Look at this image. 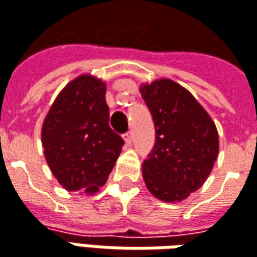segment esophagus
Masks as SVG:
<instances>
[{
    "instance_id": "esophagus-1",
    "label": "esophagus",
    "mask_w": 257,
    "mask_h": 257,
    "mask_svg": "<svg viewBox=\"0 0 257 257\" xmlns=\"http://www.w3.org/2000/svg\"><path fill=\"white\" fill-rule=\"evenodd\" d=\"M123 139H125V142L129 145V143L132 142V139H134V134H132V131H129V132H126V134L123 135Z\"/></svg>"
}]
</instances>
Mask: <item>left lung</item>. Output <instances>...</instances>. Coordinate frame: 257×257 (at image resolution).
<instances>
[{
	"label": "left lung",
	"mask_w": 257,
	"mask_h": 257,
	"mask_svg": "<svg viewBox=\"0 0 257 257\" xmlns=\"http://www.w3.org/2000/svg\"><path fill=\"white\" fill-rule=\"evenodd\" d=\"M141 93L156 128V143L142 166L143 179L161 200H184L204 184L214 166L216 125L191 93L170 79L143 85Z\"/></svg>",
	"instance_id": "1"
}]
</instances>
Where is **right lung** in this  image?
<instances>
[{
	"instance_id": "add662e5",
	"label": "right lung",
	"mask_w": 257,
	"mask_h": 257,
	"mask_svg": "<svg viewBox=\"0 0 257 257\" xmlns=\"http://www.w3.org/2000/svg\"><path fill=\"white\" fill-rule=\"evenodd\" d=\"M105 85L82 75L58 94L44 119L41 143L48 166L65 189L97 192L123 146L108 125Z\"/></svg>"
}]
</instances>
